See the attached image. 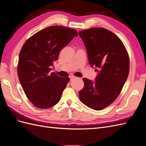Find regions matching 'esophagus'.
<instances>
[{
  "label": "esophagus",
  "mask_w": 146,
  "mask_h": 146,
  "mask_svg": "<svg viewBox=\"0 0 146 146\" xmlns=\"http://www.w3.org/2000/svg\"><path fill=\"white\" fill-rule=\"evenodd\" d=\"M76 77H75V76H70V80H72L73 79H74V78H76Z\"/></svg>",
  "instance_id": "esophagus-1"
}]
</instances>
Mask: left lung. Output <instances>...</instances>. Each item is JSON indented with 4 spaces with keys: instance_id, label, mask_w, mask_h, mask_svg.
<instances>
[{
    "instance_id": "obj_1",
    "label": "left lung",
    "mask_w": 146,
    "mask_h": 146,
    "mask_svg": "<svg viewBox=\"0 0 146 146\" xmlns=\"http://www.w3.org/2000/svg\"><path fill=\"white\" fill-rule=\"evenodd\" d=\"M86 48L88 61L99 74L96 82L84 78L78 92L82 102L95 110L107 107L121 93L129 74L130 60L119 38L107 29L94 27L78 32Z\"/></svg>"
}]
</instances>
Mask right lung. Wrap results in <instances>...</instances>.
Instances as JSON below:
<instances>
[{"mask_svg":"<svg viewBox=\"0 0 146 146\" xmlns=\"http://www.w3.org/2000/svg\"><path fill=\"white\" fill-rule=\"evenodd\" d=\"M78 35L62 26H50L25 42L19 55L17 75L28 99L35 107L46 109L58 102L69 78L50 72L62 48Z\"/></svg>","mask_w":146,"mask_h":146,"instance_id":"add662e5","label":"right lung"}]
</instances>
